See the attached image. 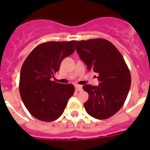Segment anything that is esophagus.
I'll use <instances>...</instances> for the list:
<instances>
[{"instance_id":"esophagus-1","label":"esophagus","mask_w":150,"mask_h":150,"mask_svg":"<svg viewBox=\"0 0 150 150\" xmlns=\"http://www.w3.org/2000/svg\"><path fill=\"white\" fill-rule=\"evenodd\" d=\"M75 89H76V91H82V89H83V86H80V85H75Z\"/></svg>"}]
</instances>
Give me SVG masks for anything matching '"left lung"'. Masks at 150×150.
Masks as SVG:
<instances>
[{
	"label": "left lung",
	"mask_w": 150,
	"mask_h": 150,
	"mask_svg": "<svg viewBox=\"0 0 150 150\" xmlns=\"http://www.w3.org/2000/svg\"><path fill=\"white\" fill-rule=\"evenodd\" d=\"M76 52L88 71L98 73V86L84 85L88 100V114L107 120L121 109L129 91L132 77L122 55L110 41L102 38L76 41Z\"/></svg>",
	"instance_id": "left-lung-1"
}]
</instances>
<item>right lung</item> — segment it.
<instances>
[{"instance_id":"right-lung-1","label":"right lung","mask_w":150,"mask_h":150,"mask_svg":"<svg viewBox=\"0 0 150 150\" xmlns=\"http://www.w3.org/2000/svg\"><path fill=\"white\" fill-rule=\"evenodd\" d=\"M76 40L50 41L36 46L22 66L19 79L21 98L30 114L43 122L57 120L74 95L72 84L52 81L61 62L75 51Z\"/></svg>"}]
</instances>
